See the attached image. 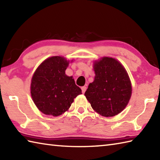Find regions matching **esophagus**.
Segmentation results:
<instances>
[{"instance_id": "1", "label": "esophagus", "mask_w": 160, "mask_h": 160, "mask_svg": "<svg viewBox=\"0 0 160 160\" xmlns=\"http://www.w3.org/2000/svg\"><path fill=\"white\" fill-rule=\"evenodd\" d=\"M86 86H82L81 87V90H82V92L83 93H84L86 92Z\"/></svg>"}]
</instances>
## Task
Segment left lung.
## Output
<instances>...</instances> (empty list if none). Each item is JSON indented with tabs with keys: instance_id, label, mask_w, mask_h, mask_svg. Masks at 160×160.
I'll list each match as a JSON object with an SVG mask.
<instances>
[{
	"instance_id": "left-lung-1",
	"label": "left lung",
	"mask_w": 160,
	"mask_h": 160,
	"mask_svg": "<svg viewBox=\"0 0 160 160\" xmlns=\"http://www.w3.org/2000/svg\"><path fill=\"white\" fill-rule=\"evenodd\" d=\"M95 80L85 96L96 112L105 117L118 114L132 95L130 80L125 69L116 59L104 57L94 65Z\"/></svg>"
}]
</instances>
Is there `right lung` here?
Listing matches in <instances>:
<instances>
[{
	"mask_svg": "<svg viewBox=\"0 0 160 160\" xmlns=\"http://www.w3.org/2000/svg\"><path fill=\"white\" fill-rule=\"evenodd\" d=\"M68 64L63 57H51L39 66L32 78L33 102L46 115H61L70 107L74 99L81 94L72 77L65 74Z\"/></svg>",
	"mask_w": 160,
	"mask_h": 160,
	"instance_id": "add662e5",
	"label": "right lung"
}]
</instances>
